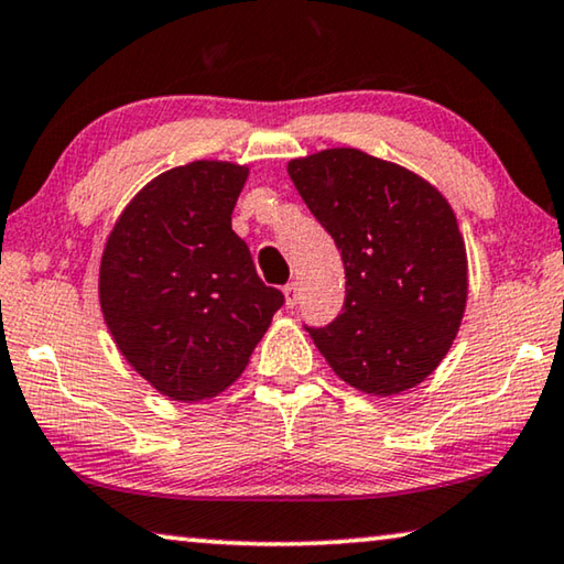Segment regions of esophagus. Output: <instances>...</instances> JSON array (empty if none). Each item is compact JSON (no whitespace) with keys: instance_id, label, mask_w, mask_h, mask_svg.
<instances>
[{"instance_id":"1","label":"esophagus","mask_w":564,"mask_h":564,"mask_svg":"<svg viewBox=\"0 0 564 564\" xmlns=\"http://www.w3.org/2000/svg\"><path fill=\"white\" fill-rule=\"evenodd\" d=\"M283 296H285V306H289V308L296 306V304H299V285H296V283L285 285Z\"/></svg>"}]
</instances>
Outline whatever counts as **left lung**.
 <instances>
[{"instance_id": "left-lung-1", "label": "left lung", "mask_w": 564, "mask_h": 564, "mask_svg": "<svg viewBox=\"0 0 564 564\" xmlns=\"http://www.w3.org/2000/svg\"><path fill=\"white\" fill-rule=\"evenodd\" d=\"M289 176L347 273L341 314L308 329L311 339L359 392L415 388L448 355L468 299L466 242L448 199L405 166L347 147L291 159Z\"/></svg>"}]
</instances>
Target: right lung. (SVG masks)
Segmentation results:
<instances>
[{
	"label": "right lung",
	"instance_id": "right-lung-1",
	"mask_svg": "<svg viewBox=\"0 0 564 564\" xmlns=\"http://www.w3.org/2000/svg\"><path fill=\"white\" fill-rule=\"evenodd\" d=\"M248 172L199 159L154 176L123 207L100 256L108 332L126 362L170 400L228 390L283 304L232 232Z\"/></svg>",
	"mask_w": 564,
	"mask_h": 564
}]
</instances>
